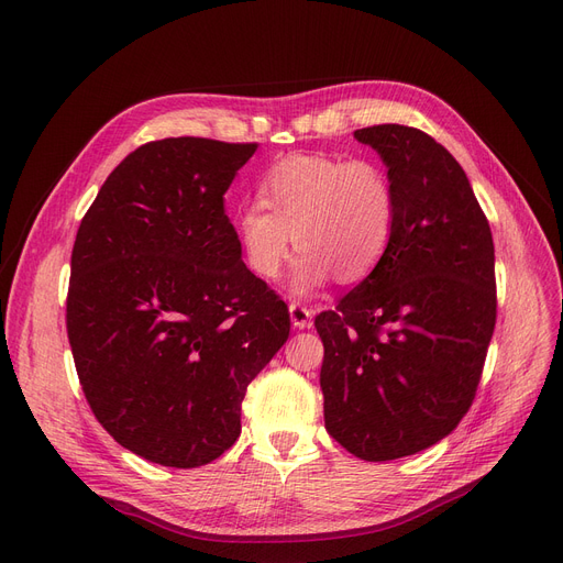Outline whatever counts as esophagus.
I'll return each mask as SVG.
<instances>
[{"label":"esophagus","instance_id":"obj_1","mask_svg":"<svg viewBox=\"0 0 563 563\" xmlns=\"http://www.w3.org/2000/svg\"><path fill=\"white\" fill-rule=\"evenodd\" d=\"M290 311V320H292V328L298 330H305V328H311V318H313V311L300 302H290L288 307Z\"/></svg>","mask_w":563,"mask_h":563}]
</instances>
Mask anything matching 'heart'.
Returning <instances> with one entry per match:
<instances>
[{
    "mask_svg": "<svg viewBox=\"0 0 563 563\" xmlns=\"http://www.w3.org/2000/svg\"><path fill=\"white\" fill-rule=\"evenodd\" d=\"M258 202L238 218L252 271L275 279L288 258L290 235L300 250L292 290L307 296L332 277L366 279L387 256L396 233V187L373 157L325 153L288 155L258 180Z\"/></svg>",
    "mask_w": 563,
    "mask_h": 563,
    "instance_id": "heart-1",
    "label": "heart"
}]
</instances>
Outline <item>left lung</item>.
<instances>
[{
  "mask_svg": "<svg viewBox=\"0 0 563 563\" xmlns=\"http://www.w3.org/2000/svg\"><path fill=\"white\" fill-rule=\"evenodd\" d=\"M396 187L383 263L316 316L328 433L353 456L396 461L446 438L472 408L497 320L495 245L472 185L419 128L355 130Z\"/></svg>",
  "mask_w": 563,
  "mask_h": 563,
  "instance_id": "8db88e82",
  "label": "left lung"
}]
</instances>
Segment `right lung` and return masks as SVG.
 Segmentation results:
<instances>
[{
  "label": "right lung",
  "instance_id": "1",
  "mask_svg": "<svg viewBox=\"0 0 563 563\" xmlns=\"http://www.w3.org/2000/svg\"><path fill=\"white\" fill-rule=\"evenodd\" d=\"M256 148L148 142L107 176L75 235L66 330L79 385L104 431L157 465L220 459L247 385L290 332L224 212Z\"/></svg>",
  "mask_w": 563,
  "mask_h": 563
}]
</instances>
